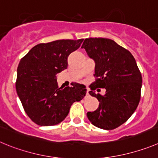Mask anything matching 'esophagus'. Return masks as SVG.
Masks as SVG:
<instances>
[{
	"instance_id": "obj_1",
	"label": "esophagus",
	"mask_w": 158,
	"mask_h": 158,
	"mask_svg": "<svg viewBox=\"0 0 158 158\" xmlns=\"http://www.w3.org/2000/svg\"><path fill=\"white\" fill-rule=\"evenodd\" d=\"M86 95H89V89H87V90H86Z\"/></svg>"
}]
</instances>
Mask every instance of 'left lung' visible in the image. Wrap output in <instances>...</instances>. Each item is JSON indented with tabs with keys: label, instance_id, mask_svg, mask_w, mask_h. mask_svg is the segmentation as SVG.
Wrapping results in <instances>:
<instances>
[{
	"label": "left lung",
	"instance_id": "8db88e82",
	"mask_svg": "<svg viewBox=\"0 0 158 158\" xmlns=\"http://www.w3.org/2000/svg\"><path fill=\"white\" fill-rule=\"evenodd\" d=\"M81 48L95 63L97 79L90 85L89 94L99 102L98 108L88 112L86 116L95 127L113 130L127 121L139 105L142 88L140 71L131 53L112 39L86 38ZM98 87L105 88L106 94L95 93Z\"/></svg>",
	"mask_w": 158,
	"mask_h": 158
}]
</instances>
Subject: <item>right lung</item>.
Listing matches in <instances>:
<instances>
[{
	"label": "right lung",
	"instance_id": "1",
	"mask_svg": "<svg viewBox=\"0 0 158 158\" xmlns=\"http://www.w3.org/2000/svg\"><path fill=\"white\" fill-rule=\"evenodd\" d=\"M83 39L56 40L35 45L21 59L17 69V94L31 120L40 126L60 123L68 116L72 104L86 94V86L59 88L56 75L67 69L69 54Z\"/></svg>",
	"mask_w": 158,
	"mask_h": 158
}]
</instances>
